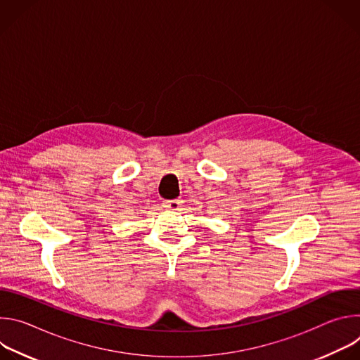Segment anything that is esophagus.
<instances>
[{"label":"esophagus","instance_id":"esophagus-1","mask_svg":"<svg viewBox=\"0 0 360 360\" xmlns=\"http://www.w3.org/2000/svg\"><path fill=\"white\" fill-rule=\"evenodd\" d=\"M164 207L167 210L171 211H179L182 208V200L181 199H171V200H165L164 202Z\"/></svg>","mask_w":360,"mask_h":360}]
</instances>
